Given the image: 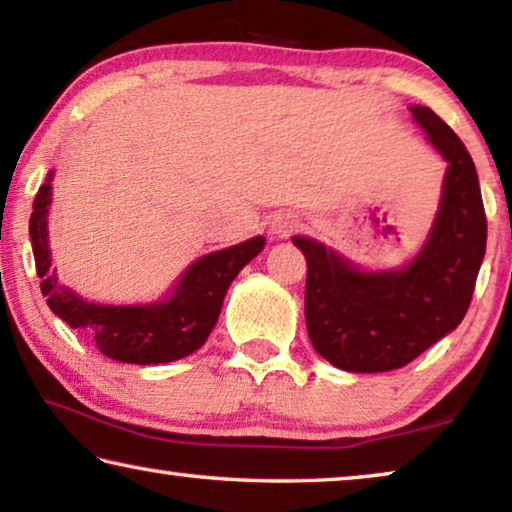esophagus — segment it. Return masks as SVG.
Masks as SVG:
<instances>
[{
	"mask_svg": "<svg viewBox=\"0 0 512 512\" xmlns=\"http://www.w3.org/2000/svg\"><path fill=\"white\" fill-rule=\"evenodd\" d=\"M296 227H299V220L294 216H289V213H282V216H276L271 223V232L276 236H289L292 234Z\"/></svg>",
	"mask_w": 512,
	"mask_h": 512,
	"instance_id": "1",
	"label": "esophagus"
}]
</instances>
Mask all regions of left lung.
Returning <instances> with one entry per match:
<instances>
[{"mask_svg":"<svg viewBox=\"0 0 512 512\" xmlns=\"http://www.w3.org/2000/svg\"><path fill=\"white\" fill-rule=\"evenodd\" d=\"M446 158L439 211L425 246L407 266L361 271L308 236L305 326L319 356L347 372H386L414 361L467 315L485 257L487 218L476 165L451 126L425 105L409 108Z\"/></svg>","mask_w":512,"mask_h":512,"instance_id":"left-lung-1","label":"left lung"}]
</instances>
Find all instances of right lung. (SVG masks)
<instances>
[{"instance_id":"1","label":"right lung","mask_w":512,"mask_h":512,"mask_svg":"<svg viewBox=\"0 0 512 512\" xmlns=\"http://www.w3.org/2000/svg\"><path fill=\"white\" fill-rule=\"evenodd\" d=\"M52 172L34 200L29 236L41 278V292L59 319L96 342L98 352L119 363L151 365L170 363L193 354L207 342L218 322L232 280L264 248V236L216 250L188 266L165 301L149 305H98L89 303L61 285L50 271L48 209L52 202Z\"/></svg>"}]
</instances>
